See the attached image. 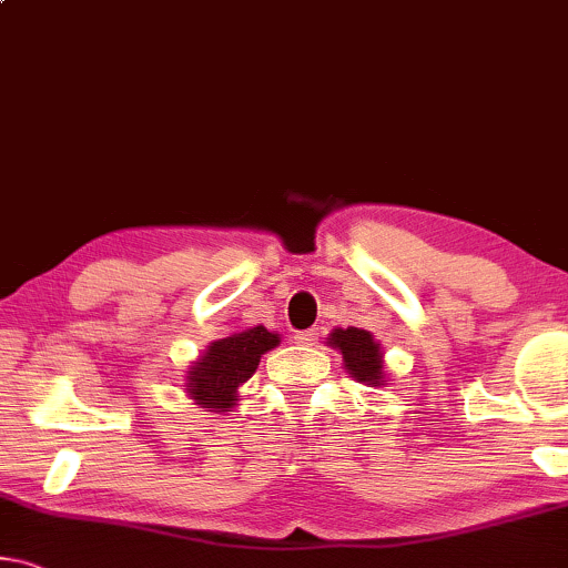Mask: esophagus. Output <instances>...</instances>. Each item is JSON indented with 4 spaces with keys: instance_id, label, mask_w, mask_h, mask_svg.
Returning <instances> with one entry per match:
<instances>
[{
    "instance_id": "esophagus-1",
    "label": "esophagus",
    "mask_w": 568,
    "mask_h": 568,
    "mask_svg": "<svg viewBox=\"0 0 568 568\" xmlns=\"http://www.w3.org/2000/svg\"><path fill=\"white\" fill-rule=\"evenodd\" d=\"M320 337V329L312 327V329H302V333H294V343L296 345H314Z\"/></svg>"
}]
</instances>
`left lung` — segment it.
Listing matches in <instances>:
<instances>
[{
    "label": "left lung",
    "instance_id": "8db88e82",
    "mask_svg": "<svg viewBox=\"0 0 568 568\" xmlns=\"http://www.w3.org/2000/svg\"><path fill=\"white\" fill-rule=\"evenodd\" d=\"M327 343L343 353L345 371L365 386H383V351L368 329L335 327Z\"/></svg>",
    "mask_w": 568,
    "mask_h": 568
}]
</instances>
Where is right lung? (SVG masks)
Here are the masks:
<instances>
[{
  "label": "right lung",
  "instance_id": "right-lung-1",
  "mask_svg": "<svg viewBox=\"0 0 568 568\" xmlns=\"http://www.w3.org/2000/svg\"><path fill=\"white\" fill-rule=\"evenodd\" d=\"M282 343L264 325L246 327L207 345V351L190 365L187 396L207 412H231L239 400V386L256 373L261 355Z\"/></svg>",
  "mask_w": 568,
  "mask_h": 568
}]
</instances>
